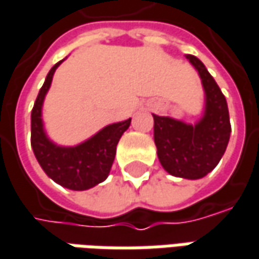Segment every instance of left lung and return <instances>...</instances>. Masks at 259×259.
Here are the masks:
<instances>
[{
	"label": "left lung",
	"instance_id": "obj_1",
	"mask_svg": "<svg viewBox=\"0 0 259 259\" xmlns=\"http://www.w3.org/2000/svg\"><path fill=\"white\" fill-rule=\"evenodd\" d=\"M186 58L198 70L205 90V113L195 126L153 114L155 145L160 165L167 174L201 179L215 169L227 150L231 123L225 96L199 58Z\"/></svg>",
	"mask_w": 259,
	"mask_h": 259
}]
</instances>
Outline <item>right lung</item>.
<instances>
[{"label":"right lung","mask_w":259,"mask_h":259,"mask_svg":"<svg viewBox=\"0 0 259 259\" xmlns=\"http://www.w3.org/2000/svg\"><path fill=\"white\" fill-rule=\"evenodd\" d=\"M58 61L49 71L40 89L31 112V146L42 170L58 185L71 191H85L103 182L109 174L116 156V146L121 135L129 129L132 119L106 126L93 138L73 147L57 146L42 127L41 109L49 92Z\"/></svg>","instance_id":"1"}]
</instances>
